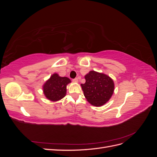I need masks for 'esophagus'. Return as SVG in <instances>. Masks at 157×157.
<instances>
[{"label": "esophagus", "mask_w": 157, "mask_h": 157, "mask_svg": "<svg viewBox=\"0 0 157 157\" xmlns=\"http://www.w3.org/2000/svg\"><path fill=\"white\" fill-rule=\"evenodd\" d=\"M73 81L75 82H77L78 81V79L77 78H73Z\"/></svg>", "instance_id": "esophagus-1"}]
</instances>
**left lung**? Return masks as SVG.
<instances>
[{
  "label": "left lung",
  "mask_w": 157,
  "mask_h": 157,
  "mask_svg": "<svg viewBox=\"0 0 157 157\" xmlns=\"http://www.w3.org/2000/svg\"><path fill=\"white\" fill-rule=\"evenodd\" d=\"M86 82L81 84L84 95L94 106H102L111 98L114 92L113 80L107 75L90 71L85 76Z\"/></svg>",
  "instance_id": "left-lung-1"
}]
</instances>
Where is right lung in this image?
<instances>
[{"label": "right lung", "mask_w": 157, "mask_h": 157, "mask_svg": "<svg viewBox=\"0 0 157 157\" xmlns=\"http://www.w3.org/2000/svg\"><path fill=\"white\" fill-rule=\"evenodd\" d=\"M69 82L71 80L67 77H61L56 73L52 75L44 84L45 96L53 101L62 99L66 94V86Z\"/></svg>", "instance_id": "add662e5"}]
</instances>
